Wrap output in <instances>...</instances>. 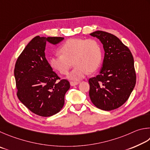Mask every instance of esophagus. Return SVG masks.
I'll return each instance as SVG.
<instances>
[{"label": "esophagus", "mask_w": 150, "mask_h": 150, "mask_svg": "<svg viewBox=\"0 0 150 150\" xmlns=\"http://www.w3.org/2000/svg\"><path fill=\"white\" fill-rule=\"evenodd\" d=\"M70 83L71 86H75L78 85V83H79V82H70Z\"/></svg>", "instance_id": "34e87169"}]
</instances>
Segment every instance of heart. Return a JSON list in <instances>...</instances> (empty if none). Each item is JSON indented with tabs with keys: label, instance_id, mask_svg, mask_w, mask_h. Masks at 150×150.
Returning <instances> with one entry per match:
<instances>
[{
	"label": "heart",
	"instance_id": "obj_1",
	"mask_svg": "<svg viewBox=\"0 0 150 150\" xmlns=\"http://www.w3.org/2000/svg\"><path fill=\"white\" fill-rule=\"evenodd\" d=\"M60 55H53L49 59L50 66L62 75L68 74L75 66L67 78L79 81L88 72H96L102 61V50L96 39L81 38L69 39L59 48Z\"/></svg>",
	"mask_w": 150,
	"mask_h": 150
}]
</instances>
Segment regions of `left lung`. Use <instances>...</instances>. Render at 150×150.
Instances as JSON below:
<instances>
[{"label":"left lung","mask_w":150,"mask_h":150,"mask_svg":"<svg viewBox=\"0 0 150 150\" xmlns=\"http://www.w3.org/2000/svg\"><path fill=\"white\" fill-rule=\"evenodd\" d=\"M90 35L99 39L105 51L99 74L89 79L90 99L103 111L116 109L128 100L134 88L133 56L129 49L111 33L96 31Z\"/></svg>","instance_id":"8db88e82"}]
</instances>
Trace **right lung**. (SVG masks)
<instances>
[{
    "label": "right lung",
    "instance_id": "right-lung-1",
    "mask_svg": "<svg viewBox=\"0 0 150 150\" xmlns=\"http://www.w3.org/2000/svg\"><path fill=\"white\" fill-rule=\"evenodd\" d=\"M60 37L36 36L18 58L14 77L19 100L28 109L41 117L59 112L64 106V96L70 83L52 70L45 58L47 42L53 45L61 42Z\"/></svg>",
    "mask_w": 150,
    "mask_h": 150
}]
</instances>
